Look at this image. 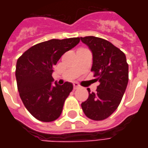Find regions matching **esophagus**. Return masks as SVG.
Masks as SVG:
<instances>
[{"label": "esophagus", "mask_w": 148, "mask_h": 148, "mask_svg": "<svg viewBox=\"0 0 148 148\" xmlns=\"http://www.w3.org/2000/svg\"><path fill=\"white\" fill-rule=\"evenodd\" d=\"M73 86H74V89H77V88H78V87L80 86H79V85H78L77 82H74V83H73Z\"/></svg>", "instance_id": "esophagus-1"}]
</instances>
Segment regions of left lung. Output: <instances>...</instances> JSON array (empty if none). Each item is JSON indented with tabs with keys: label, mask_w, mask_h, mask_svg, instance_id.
<instances>
[{
	"label": "left lung",
	"mask_w": 148,
	"mask_h": 148,
	"mask_svg": "<svg viewBox=\"0 0 148 148\" xmlns=\"http://www.w3.org/2000/svg\"><path fill=\"white\" fill-rule=\"evenodd\" d=\"M93 53L91 71L100 85L95 93L89 92L82 103L87 117L103 121L112 115L121 103L128 82V64L123 51L108 40L95 36L81 37Z\"/></svg>",
	"instance_id": "left-lung-1"
}]
</instances>
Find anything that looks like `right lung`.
Wrapping results in <instances>:
<instances>
[{
    "label": "right lung",
    "mask_w": 148,
    "mask_h": 148,
    "mask_svg": "<svg viewBox=\"0 0 148 148\" xmlns=\"http://www.w3.org/2000/svg\"><path fill=\"white\" fill-rule=\"evenodd\" d=\"M80 42V38L50 39L27 50L16 62L17 89L27 111L42 122L58 119L73 85L66 82L62 86L52 77L53 67L64 53Z\"/></svg>",
    "instance_id": "right-lung-1"
}]
</instances>
